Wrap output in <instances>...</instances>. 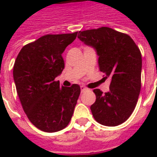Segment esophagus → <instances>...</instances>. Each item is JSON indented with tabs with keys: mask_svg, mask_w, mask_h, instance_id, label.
<instances>
[{
	"mask_svg": "<svg viewBox=\"0 0 157 157\" xmlns=\"http://www.w3.org/2000/svg\"><path fill=\"white\" fill-rule=\"evenodd\" d=\"M81 90H82V92H84L86 91H87V88H86L84 86H81Z\"/></svg>",
	"mask_w": 157,
	"mask_h": 157,
	"instance_id": "34e87169",
	"label": "esophagus"
}]
</instances>
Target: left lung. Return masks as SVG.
<instances>
[{"label":"left lung","instance_id":"8db88e82","mask_svg":"<svg viewBox=\"0 0 157 157\" xmlns=\"http://www.w3.org/2000/svg\"><path fill=\"white\" fill-rule=\"evenodd\" d=\"M77 38L95 49L100 71L111 81L108 92L93 90L96 102L91 106L92 115L105 126L121 124L132 114L140 92V49L129 36L106 27L80 31Z\"/></svg>","mask_w":157,"mask_h":157}]
</instances>
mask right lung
Listing matches in <instances>:
<instances>
[{"mask_svg": "<svg viewBox=\"0 0 157 157\" xmlns=\"http://www.w3.org/2000/svg\"><path fill=\"white\" fill-rule=\"evenodd\" d=\"M77 32L48 34L22 47L16 59L13 79L22 109L35 127L57 132L71 119L81 88L60 86L55 79L65 68L62 54Z\"/></svg>", "mask_w": 157, "mask_h": 157, "instance_id": "obj_1", "label": "right lung"}]
</instances>
